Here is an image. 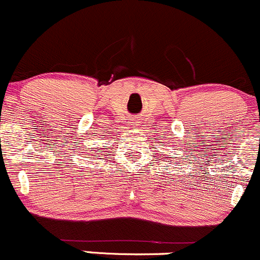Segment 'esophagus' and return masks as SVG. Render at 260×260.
<instances>
[{
  "instance_id": "obj_1",
  "label": "esophagus",
  "mask_w": 260,
  "mask_h": 260,
  "mask_svg": "<svg viewBox=\"0 0 260 260\" xmlns=\"http://www.w3.org/2000/svg\"><path fill=\"white\" fill-rule=\"evenodd\" d=\"M134 124H136V122H133V125H134Z\"/></svg>"
}]
</instances>
